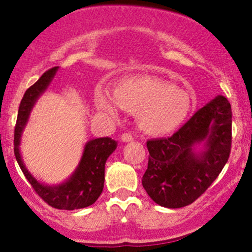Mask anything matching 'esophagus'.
Masks as SVG:
<instances>
[{
  "label": "esophagus",
  "mask_w": 252,
  "mask_h": 252,
  "mask_svg": "<svg viewBox=\"0 0 252 252\" xmlns=\"http://www.w3.org/2000/svg\"><path fill=\"white\" fill-rule=\"evenodd\" d=\"M121 140H122L123 142H131V141L134 140V137H132L129 132H124V134L121 136Z\"/></svg>",
  "instance_id": "34e87169"
}]
</instances>
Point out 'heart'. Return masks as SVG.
<instances>
[{"mask_svg":"<svg viewBox=\"0 0 252 252\" xmlns=\"http://www.w3.org/2000/svg\"><path fill=\"white\" fill-rule=\"evenodd\" d=\"M94 105L109 116H117L118 106L136 114L141 131L152 136L174 132L187 121L194 99L172 83L148 76L124 77L117 80L112 94L106 89L94 91Z\"/></svg>","mask_w":252,"mask_h":252,"instance_id":"1","label":"heart"}]
</instances>
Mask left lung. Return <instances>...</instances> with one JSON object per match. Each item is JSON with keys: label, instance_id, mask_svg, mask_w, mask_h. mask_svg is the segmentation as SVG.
Here are the masks:
<instances>
[{"label": "left lung", "instance_id": "1", "mask_svg": "<svg viewBox=\"0 0 252 252\" xmlns=\"http://www.w3.org/2000/svg\"><path fill=\"white\" fill-rule=\"evenodd\" d=\"M231 128L230 103L224 96H217L173 136L149 140L142 185L153 201L179 209L196 200L227 162Z\"/></svg>", "mask_w": 252, "mask_h": 252}]
</instances>
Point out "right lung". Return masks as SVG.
I'll list each match as a JSON object with an SVG mask.
<instances>
[{
	"label": "right lung",
	"instance_id": "add662e5",
	"mask_svg": "<svg viewBox=\"0 0 252 252\" xmlns=\"http://www.w3.org/2000/svg\"><path fill=\"white\" fill-rule=\"evenodd\" d=\"M58 68L59 67L57 66L46 71L40 79L25 92L20 103L14 132V153L22 173L40 198L54 209L71 211L90 206L102 194L105 180V162L117 148V142L110 137L94 138L86 142L76 170L67 180L59 185L42 184L28 172L20 153L22 132L30 120L32 109L53 80Z\"/></svg>",
	"mask_w": 252,
	"mask_h": 252
}]
</instances>
